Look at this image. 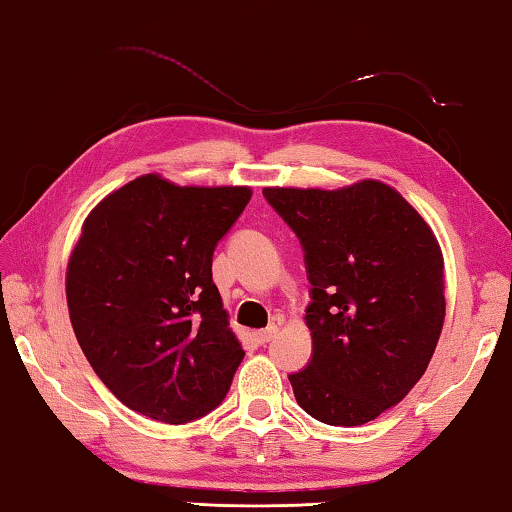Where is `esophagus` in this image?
<instances>
[{
  "label": "esophagus",
  "instance_id": "1",
  "mask_svg": "<svg viewBox=\"0 0 512 512\" xmlns=\"http://www.w3.org/2000/svg\"><path fill=\"white\" fill-rule=\"evenodd\" d=\"M275 334H277V325H268L266 329H259V332H255V339H257V343L264 345L268 341H273Z\"/></svg>",
  "mask_w": 512,
  "mask_h": 512
}]
</instances>
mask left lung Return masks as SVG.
Returning a JSON list of instances; mask_svg holds the SVG:
<instances>
[{
	"mask_svg": "<svg viewBox=\"0 0 512 512\" xmlns=\"http://www.w3.org/2000/svg\"><path fill=\"white\" fill-rule=\"evenodd\" d=\"M296 232L311 284V359L289 381L332 427H359L418 384L445 320L443 255L422 216L379 180L325 189L266 187Z\"/></svg>",
	"mask_w": 512,
	"mask_h": 512,
	"instance_id": "1",
	"label": "left lung"
}]
</instances>
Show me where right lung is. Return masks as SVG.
<instances>
[{
    "label": "right lung",
    "instance_id": "add662e5",
    "mask_svg": "<svg viewBox=\"0 0 512 512\" xmlns=\"http://www.w3.org/2000/svg\"><path fill=\"white\" fill-rule=\"evenodd\" d=\"M248 187L142 176L103 198L67 264V307L92 370L128 409L185 424L228 395L244 359L212 257Z\"/></svg>",
    "mask_w": 512,
    "mask_h": 512
}]
</instances>
